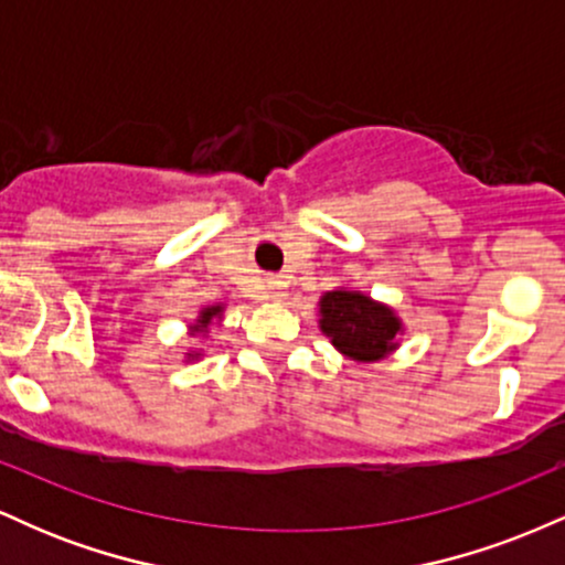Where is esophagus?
I'll return each mask as SVG.
<instances>
[{
  "label": "esophagus",
  "mask_w": 565,
  "mask_h": 565,
  "mask_svg": "<svg viewBox=\"0 0 565 565\" xmlns=\"http://www.w3.org/2000/svg\"><path fill=\"white\" fill-rule=\"evenodd\" d=\"M268 295H270V300H284V297H287L284 281H268Z\"/></svg>",
  "instance_id": "obj_1"
}]
</instances>
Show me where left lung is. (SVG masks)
I'll use <instances>...</instances> for the list:
<instances>
[{
	"label": "left lung",
	"instance_id": "left-lung-1",
	"mask_svg": "<svg viewBox=\"0 0 565 565\" xmlns=\"http://www.w3.org/2000/svg\"><path fill=\"white\" fill-rule=\"evenodd\" d=\"M319 329L337 353L355 364H374L401 348L404 321L387 302L374 300L366 291L337 287L319 300Z\"/></svg>",
	"mask_w": 565,
	"mask_h": 565
}]
</instances>
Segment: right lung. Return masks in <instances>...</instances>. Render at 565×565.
<instances>
[{"mask_svg": "<svg viewBox=\"0 0 565 565\" xmlns=\"http://www.w3.org/2000/svg\"><path fill=\"white\" fill-rule=\"evenodd\" d=\"M223 316H225V302L204 305V308L199 310L196 319L188 323V334H191V337H210L212 327H215V323H223ZM201 355H204V348H191L183 355V359L185 361H199Z\"/></svg>", "mask_w": 565, "mask_h": 565, "instance_id": "add662e5", "label": "right lung"}]
</instances>
